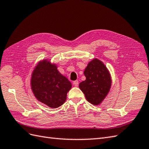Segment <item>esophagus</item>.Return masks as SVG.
Instances as JSON below:
<instances>
[{
  "instance_id": "1",
  "label": "esophagus",
  "mask_w": 149,
  "mask_h": 149,
  "mask_svg": "<svg viewBox=\"0 0 149 149\" xmlns=\"http://www.w3.org/2000/svg\"><path fill=\"white\" fill-rule=\"evenodd\" d=\"M73 84H74V86L77 87L78 85H79V81H74Z\"/></svg>"
}]
</instances>
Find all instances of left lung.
Wrapping results in <instances>:
<instances>
[{
	"instance_id": "8db88e82",
	"label": "left lung",
	"mask_w": 149,
	"mask_h": 149,
	"mask_svg": "<svg viewBox=\"0 0 149 149\" xmlns=\"http://www.w3.org/2000/svg\"><path fill=\"white\" fill-rule=\"evenodd\" d=\"M84 74L86 79L79 84V88L84 94L87 101L99 105L109 92L111 77L105 65L97 58L89 62Z\"/></svg>"
}]
</instances>
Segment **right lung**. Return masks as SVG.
<instances>
[{"instance_id": "obj_1", "label": "right lung", "mask_w": 149, "mask_h": 149, "mask_svg": "<svg viewBox=\"0 0 149 149\" xmlns=\"http://www.w3.org/2000/svg\"><path fill=\"white\" fill-rule=\"evenodd\" d=\"M31 86L38 101L49 108H56L66 101L72 84L60 73L55 63L44 59L38 62L33 71Z\"/></svg>"}]
</instances>
